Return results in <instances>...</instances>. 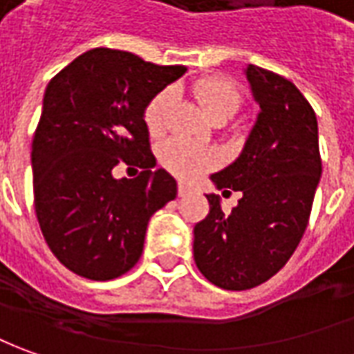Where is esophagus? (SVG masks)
<instances>
[{
    "instance_id": "obj_1",
    "label": "esophagus",
    "mask_w": 354,
    "mask_h": 354,
    "mask_svg": "<svg viewBox=\"0 0 354 354\" xmlns=\"http://www.w3.org/2000/svg\"><path fill=\"white\" fill-rule=\"evenodd\" d=\"M192 192V186H187V184H184V182H180L178 184V196H186V194H189Z\"/></svg>"
}]
</instances>
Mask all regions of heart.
<instances>
[{
	"instance_id": "1",
	"label": "heart",
	"mask_w": 354,
	"mask_h": 354,
	"mask_svg": "<svg viewBox=\"0 0 354 354\" xmlns=\"http://www.w3.org/2000/svg\"><path fill=\"white\" fill-rule=\"evenodd\" d=\"M197 102L211 120H228L240 108V91L227 77H209L197 81L194 86ZM174 102V93L167 88L158 93L145 110V124L153 136L162 133L167 127V118ZM162 165L182 178H196L217 162V155L205 147L189 145L184 141H167L160 149Z\"/></svg>"
}]
</instances>
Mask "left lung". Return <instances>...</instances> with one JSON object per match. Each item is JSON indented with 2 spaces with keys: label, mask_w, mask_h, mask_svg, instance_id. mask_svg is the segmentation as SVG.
<instances>
[{
  "label": "left lung",
  "mask_w": 354,
  "mask_h": 354,
  "mask_svg": "<svg viewBox=\"0 0 354 354\" xmlns=\"http://www.w3.org/2000/svg\"><path fill=\"white\" fill-rule=\"evenodd\" d=\"M256 122L234 162L211 174L217 189L242 197L225 215L205 194L209 215L194 228V259L203 277L227 290L258 287L283 268L308 225L322 176L318 120L288 79L248 64Z\"/></svg>",
  "instance_id": "left-lung-1"
}]
</instances>
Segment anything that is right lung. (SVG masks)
<instances>
[{
  "label": "right lung",
  "mask_w": 354,
  "mask_h": 354,
  "mask_svg": "<svg viewBox=\"0 0 354 354\" xmlns=\"http://www.w3.org/2000/svg\"><path fill=\"white\" fill-rule=\"evenodd\" d=\"M186 73L122 50L95 48L48 86L32 141L35 209L50 250L67 269L110 281L136 266L151 217L178 184L149 153V102ZM139 164L133 180L111 174L119 158Z\"/></svg>",
  "instance_id": "1"
}]
</instances>
